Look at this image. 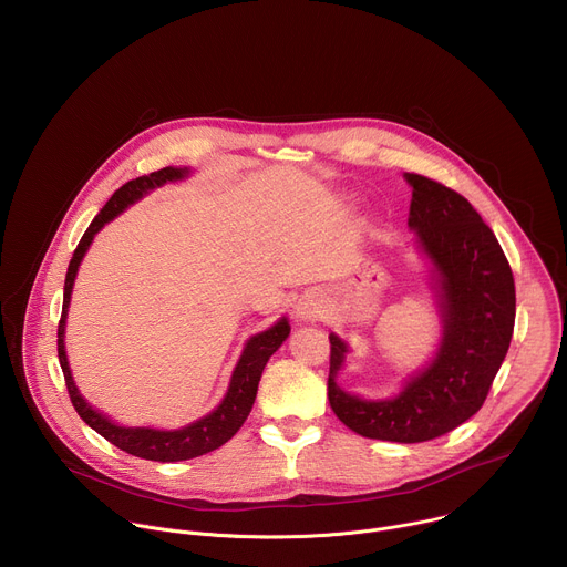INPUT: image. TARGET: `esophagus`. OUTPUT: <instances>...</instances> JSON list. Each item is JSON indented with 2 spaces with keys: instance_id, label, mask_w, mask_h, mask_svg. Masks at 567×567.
<instances>
[{
  "instance_id": "esophagus-1",
  "label": "esophagus",
  "mask_w": 567,
  "mask_h": 567,
  "mask_svg": "<svg viewBox=\"0 0 567 567\" xmlns=\"http://www.w3.org/2000/svg\"><path fill=\"white\" fill-rule=\"evenodd\" d=\"M320 311H322V300L318 291H305L293 307V313L300 320H313L320 316Z\"/></svg>"
}]
</instances>
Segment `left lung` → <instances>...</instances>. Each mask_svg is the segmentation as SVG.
Masks as SVG:
<instances>
[{
    "mask_svg": "<svg viewBox=\"0 0 567 567\" xmlns=\"http://www.w3.org/2000/svg\"><path fill=\"white\" fill-rule=\"evenodd\" d=\"M403 179L413 188V247L429 267L440 307V343L396 394L365 399L337 383L352 350L330 332L328 396L354 433L417 444L457 429L487 399L514 334L516 289L494 230L462 195L422 175L403 173Z\"/></svg>",
    "mask_w": 567,
    "mask_h": 567,
    "instance_id": "8db88e82",
    "label": "left lung"
}]
</instances>
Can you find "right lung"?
Segmentation results:
<instances>
[{"label":"right lung","mask_w":567,"mask_h":567,"mask_svg":"<svg viewBox=\"0 0 567 567\" xmlns=\"http://www.w3.org/2000/svg\"><path fill=\"white\" fill-rule=\"evenodd\" d=\"M190 168H177V166H168L164 171L150 173L145 177L132 179L125 186H121L112 199L103 206V210L94 217V221L90 224V228L85 230L83 239L78 241V247L73 251V258L69 262L66 269V278H64V298H62V318L58 326V357H60V368L64 372V381H66V390L71 396V403L75 413L83 417V422L94 429L99 435H103L107 442H112L114 446H118L121 451L143 457V460H154V462H182V460H193L199 457L204 453H210L215 449H219L221 444H226L237 431L239 426L247 422L254 401L258 394V383L262 377V370L267 365V361L271 359V354L287 341L291 326L287 316L278 318L274 326L265 332L254 334L247 343L245 350H241L230 381H228V390L224 394V399L217 403V409H213L208 415L182 426V429H154V426H123L116 420H112L110 415L101 413L99 409H94L92 403L80 394L71 368H69V359H66V350H64V330H66V311L71 305V291H73V282L80 269V262H83L85 254L90 251L92 241L96 237V233L110 224L112 219H116L125 208H130L132 204L141 202L145 195H150L154 188H161L166 184H177L190 177Z\"/></svg>","instance_id":"obj_1"}]
</instances>
